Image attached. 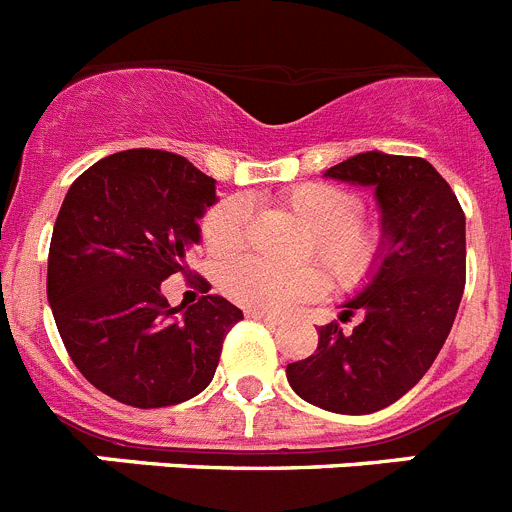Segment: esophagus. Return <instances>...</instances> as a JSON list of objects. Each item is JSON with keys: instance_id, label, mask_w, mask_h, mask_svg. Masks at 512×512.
<instances>
[{"instance_id": "obj_1", "label": "esophagus", "mask_w": 512, "mask_h": 512, "mask_svg": "<svg viewBox=\"0 0 512 512\" xmlns=\"http://www.w3.org/2000/svg\"><path fill=\"white\" fill-rule=\"evenodd\" d=\"M246 318L261 320V323H266V325H279V318H277V315H269V312H259V310H246Z\"/></svg>"}]
</instances>
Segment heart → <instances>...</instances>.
<instances>
[{
    "instance_id": "heart-1",
    "label": "heart",
    "mask_w": 512,
    "mask_h": 512,
    "mask_svg": "<svg viewBox=\"0 0 512 512\" xmlns=\"http://www.w3.org/2000/svg\"><path fill=\"white\" fill-rule=\"evenodd\" d=\"M279 202L310 230L305 259H318L333 287L356 292L377 277L392 235L384 220L361 212L359 194L330 182H302L289 187ZM200 230L215 259H230L248 246L251 207L243 197L220 200L207 210ZM220 289L241 307L277 315L318 300L328 279L318 266L277 269L261 259H241L223 266Z\"/></svg>"
}]
</instances>
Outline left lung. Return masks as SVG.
Segmentation results:
<instances>
[{"label":"left lung","mask_w":512,"mask_h":512,"mask_svg":"<svg viewBox=\"0 0 512 512\" xmlns=\"http://www.w3.org/2000/svg\"><path fill=\"white\" fill-rule=\"evenodd\" d=\"M377 189L390 251L377 277L343 305L354 331L318 330V348L287 364L302 400L341 415H366L400 400L423 379L454 325L467 284V220L449 182L425 158L359 153L325 171Z\"/></svg>","instance_id":"8db88e82"}]
</instances>
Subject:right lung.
Instances as JSON below:
<instances>
[{
    "label": "right lung",
    "mask_w": 512,
    "mask_h": 512,
    "mask_svg": "<svg viewBox=\"0 0 512 512\" xmlns=\"http://www.w3.org/2000/svg\"><path fill=\"white\" fill-rule=\"evenodd\" d=\"M215 179L184 156L133 148L102 158L71 184L53 225L48 302L87 382L133 408H166L212 382L223 341L243 312L202 287L184 310L161 282L187 274Z\"/></svg>",
    "instance_id": "1"
}]
</instances>
